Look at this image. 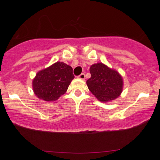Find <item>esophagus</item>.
<instances>
[{"mask_svg":"<svg viewBox=\"0 0 160 160\" xmlns=\"http://www.w3.org/2000/svg\"><path fill=\"white\" fill-rule=\"evenodd\" d=\"M78 78L80 80H84L85 79V75L84 73H81L79 76H78Z\"/></svg>","mask_w":160,"mask_h":160,"instance_id":"1","label":"esophagus"}]
</instances>
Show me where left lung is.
I'll return each instance as SVG.
<instances>
[{
  "label": "left lung",
  "instance_id": "obj_1",
  "mask_svg": "<svg viewBox=\"0 0 160 160\" xmlns=\"http://www.w3.org/2000/svg\"><path fill=\"white\" fill-rule=\"evenodd\" d=\"M91 78L87 85L93 96L102 102H108L120 96L123 90V78L115 69L102 62L90 67Z\"/></svg>",
  "mask_w": 160,
  "mask_h": 160
}]
</instances>
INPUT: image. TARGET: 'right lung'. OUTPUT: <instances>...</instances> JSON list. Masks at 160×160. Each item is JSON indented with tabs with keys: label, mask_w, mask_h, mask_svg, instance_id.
Returning <instances> with one entry per match:
<instances>
[{
	"label": "right lung",
	"mask_w": 160,
	"mask_h": 160,
	"mask_svg": "<svg viewBox=\"0 0 160 160\" xmlns=\"http://www.w3.org/2000/svg\"><path fill=\"white\" fill-rule=\"evenodd\" d=\"M73 78L72 67L56 62L36 74L32 80L33 93L40 100L56 101L66 93Z\"/></svg>",
	"instance_id": "add662e5"
}]
</instances>
